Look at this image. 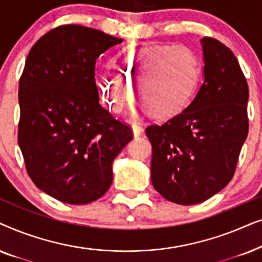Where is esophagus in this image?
Segmentation results:
<instances>
[{
	"instance_id": "esophagus-1",
	"label": "esophagus",
	"mask_w": 262,
	"mask_h": 262,
	"mask_svg": "<svg viewBox=\"0 0 262 262\" xmlns=\"http://www.w3.org/2000/svg\"><path fill=\"white\" fill-rule=\"evenodd\" d=\"M132 131H134L135 137H139V136L143 134V131H144V128H143L141 124L134 123V124H132Z\"/></svg>"
}]
</instances>
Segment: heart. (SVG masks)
I'll return each instance as SVG.
<instances>
[{"instance_id": "obj_1", "label": "heart", "mask_w": 262, "mask_h": 262, "mask_svg": "<svg viewBox=\"0 0 262 262\" xmlns=\"http://www.w3.org/2000/svg\"><path fill=\"white\" fill-rule=\"evenodd\" d=\"M120 73L126 82L117 75H106L98 82L100 98L114 113L121 112L130 99V87H137L138 99L152 116L178 112L193 98L200 81L194 53L178 45L144 46L132 51Z\"/></svg>"}]
</instances>
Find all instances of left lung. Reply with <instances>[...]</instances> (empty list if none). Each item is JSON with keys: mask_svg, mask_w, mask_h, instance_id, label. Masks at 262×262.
<instances>
[{"mask_svg": "<svg viewBox=\"0 0 262 262\" xmlns=\"http://www.w3.org/2000/svg\"><path fill=\"white\" fill-rule=\"evenodd\" d=\"M204 81L191 102L145 135L152 146L151 182L180 205L205 202L234 177L249 130L248 83L223 42L202 39Z\"/></svg>", "mask_w": 262, "mask_h": 262, "instance_id": "left-lung-1", "label": "left lung"}]
</instances>
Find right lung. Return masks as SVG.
<instances>
[{
    "mask_svg": "<svg viewBox=\"0 0 262 262\" xmlns=\"http://www.w3.org/2000/svg\"><path fill=\"white\" fill-rule=\"evenodd\" d=\"M123 40L80 25H62L32 46L20 77L17 143L32 181L73 205L99 199L112 163L134 138L130 125L99 103L96 58Z\"/></svg>",
    "mask_w": 262,
    "mask_h": 262,
    "instance_id": "1",
    "label": "right lung"
}]
</instances>
